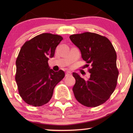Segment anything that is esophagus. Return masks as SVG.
Segmentation results:
<instances>
[{"label": "esophagus", "instance_id": "obj_1", "mask_svg": "<svg viewBox=\"0 0 133 133\" xmlns=\"http://www.w3.org/2000/svg\"><path fill=\"white\" fill-rule=\"evenodd\" d=\"M70 75H71V72L69 71H68L65 72V76H69Z\"/></svg>", "mask_w": 133, "mask_h": 133}]
</instances>
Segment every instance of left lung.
Listing matches in <instances>:
<instances>
[{
  "label": "left lung",
  "instance_id": "1",
  "mask_svg": "<svg viewBox=\"0 0 133 133\" xmlns=\"http://www.w3.org/2000/svg\"><path fill=\"white\" fill-rule=\"evenodd\" d=\"M79 48L82 58L91 64V74L87 80L73 72L76 83L72 88L77 101L87 107H96L104 103L114 92L119 72L117 55L110 41L97 34L84 32L69 37Z\"/></svg>",
  "mask_w": 133,
  "mask_h": 133
}]
</instances>
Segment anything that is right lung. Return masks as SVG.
<instances>
[{
	"label": "right lung",
	"instance_id": "add662e5",
	"mask_svg": "<svg viewBox=\"0 0 133 133\" xmlns=\"http://www.w3.org/2000/svg\"><path fill=\"white\" fill-rule=\"evenodd\" d=\"M62 40L60 36L43 33L21 47L16 62V81L20 96L28 104L37 107L48 103L55 86L64 77V72H54L47 62Z\"/></svg>",
	"mask_w": 133,
	"mask_h": 133
}]
</instances>
